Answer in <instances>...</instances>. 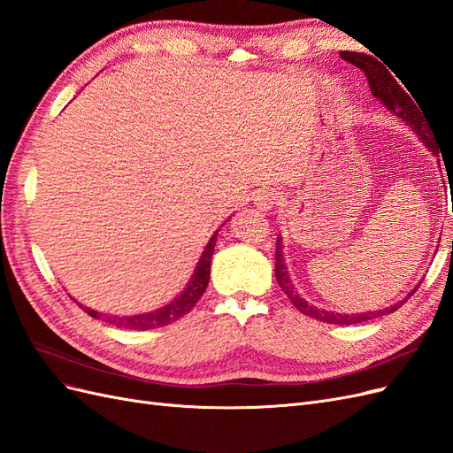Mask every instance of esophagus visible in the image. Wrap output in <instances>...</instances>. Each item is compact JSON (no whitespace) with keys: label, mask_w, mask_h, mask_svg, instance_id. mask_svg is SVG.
<instances>
[{"label":"esophagus","mask_w":453,"mask_h":453,"mask_svg":"<svg viewBox=\"0 0 453 453\" xmlns=\"http://www.w3.org/2000/svg\"><path fill=\"white\" fill-rule=\"evenodd\" d=\"M278 200H280V196H278V193L276 190H263V193H258L257 195V198H255V205L258 210H270V208H273V205L278 203Z\"/></svg>","instance_id":"34e87169"}]
</instances>
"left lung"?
Wrapping results in <instances>:
<instances>
[{"label": "left lung", "instance_id": "left-lung-1", "mask_svg": "<svg viewBox=\"0 0 453 453\" xmlns=\"http://www.w3.org/2000/svg\"><path fill=\"white\" fill-rule=\"evenodd\" d=\"M340 57L344 58L346 62L357 65L359 70L365 72V77L368 79V87H370V92H372L376 98L386 105L388 109H391V111L401 117L403 120H406L410 127H412V130L419 135V140L427 145L429 150H433V155H438V145L434 142V138L429 132V122L425 120V115H421L423 111H419L421 107H418L412 98L404 92V88L396 83V81L393 79V75L386 70V65H383L381 62H378L374 57H370V54H365V52H351V50H342ZM396 77V75H395ZM416 100V98H414ZM283 245H281V238L278 240L276 243V280L281 287V291L287 295V298L291 300L293 306L303 311L304 315H308V318H313L318 321H323V323H331V325H355V323H365V321H370L374 318H381V315H388V313H393L399 310L406 300L412 296L416 293V289L408 295V298L401 300V303H396L389 308H383V310H378V311H366V313H334V311H326V310H318L315 306L308 304L306 300L300 296L295 287L291 283V278H289V272H287V266H285V258H283Z\"/></svg>", "mask_w": 453, "mask_h": 453}]
</instances>
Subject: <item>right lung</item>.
<instances>
[{
  "instance_id": "add662e5",
  "label": "right lung",
  "mask_w": 453,
  "mask_h": 453,
  "mask_svg": "<svg viewBox=\"0 0 453 453\" xmlns=\"http://www.w3.org/2000/svg\"><path fill=\"white\" fill-rule=\"evenodd\" d=\"M215 242H217V232L211 236L210 243L205 245V250L196 265V270L193 273V278H190L188 285L185 287V291L175 300H172L170 304H166L160 310L140 313V315H128V318L127 315H122V318H119V315H105V313L85 308L81 304L79 306L83 308L94 319H102V321H107L109 325L122 326V328H134V331H149V328L164 326V325H170L177 319H181L183 315H187L196 306L200 296L205 291V287H208V283H210V266H211V255L215 250Z\"/></svg>"
}]
</instances>
